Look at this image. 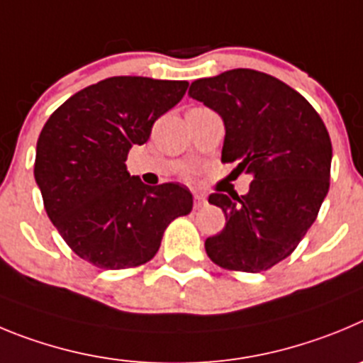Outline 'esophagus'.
<instances>
[{"label":"esophagus","instance_id":"obj_1","mask_svg":"<svg viewBox=\"0 0 363 363\" xmlns=\"http://www.w3.org/2000/svg\"><path fill=\"white\" fill-rule=\"evenodd\" d=\"M206 206V199L202 195H195V201H194V208L195 210H201Z\"/></svg>","mask_w":363,"mask_h":363}]
</instances>
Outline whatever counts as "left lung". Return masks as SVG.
Returning <instances> with one entry per match:
<instances>
[{"mask_svg":"<svg viewBox=\"0 0 363 363\" xmlns=\"http://www.w3.org/2000/svg\"><path fill=\"white\" fill-rule=\"evenodd\" d=\"M188 94L224 121L222 162L253 175L246 195H210L228 222L206 238V253L224 269H269L296 250L329 191L324 121L296 90L251 68L194 81Z\"/></svg>","mask_w":363,"mask_h":363,"instance_id":"8db88e82","label":"left lung"}]
</instances>
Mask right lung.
Wrapping results in <instances>:
<instances>
[{
  "label": "right lung",
  "mask_w": 363,
  "mask_h": 363,
  "mask_svg": "<svg viewBox=\"0 0 363 363\" xmlns=\"http://www.w3.org/2000/svg\"><path fill=\"white\" fill-rule=\"evenodd\" d=\"M188 81L117 76L83 88L39 133L34 177L48 218L70 250L101 269L155 257L168 224L194 206L175 182L143 184L126 169L133 145L184 97Z\"/></svg>",
  "instance_id": "1"
}]
</instances>
